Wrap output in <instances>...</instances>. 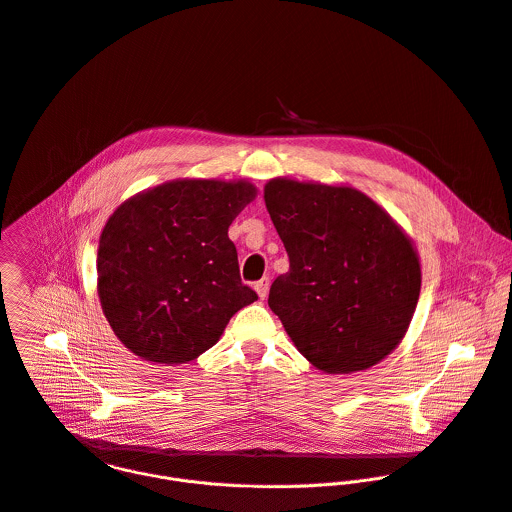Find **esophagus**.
Instances as JSON below:
<instances>
[{
    "instance_id": "esophagus-1",
    "label": "esophagus",
    "mask_w": 512,
    "mask_h": 512,
    "mask_svg": "<svg viewBox=\"0 0 512 512\" xmlns=\"http://www.w3.org/2000/svg\"><path fill=\"white\" fill-rule=\"evenodd\" d=\"M255 291L259 293V297H261V299H265V297H267V293H269V277L259 279V281L255 283Z\"/></svg>"
}]
</instances>
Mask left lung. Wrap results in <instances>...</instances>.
Masks as SVG:
<instances>
[{
    "label": "left lung",
    "mask_w": 512,
    "mask_h": 512,
    "mask_svg": "<svg viewBox=\"0 0 512 512\" xmlns=\"http://www.w3.org/2000/svg\"><path fill=\"white\" fill-rule=\"evenodd\" d=\"M265 205L289 255L269 307L295 348L327 374L384 360L402 342L420 295L412 241L352 187L273 179Z\"/></svg>",
    "instance_id": "obj_1"
}]
</instances>
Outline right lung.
Segmentation results:
<instances>
[{"label": "right lung", "mask_w": 512, "mask_h": 512, "mask_svg": "<svg viewBox=\"0 0 512 512\" xmlns=\"http://www.w3.org/2000/svg\"><path fill=\"white\" fill-rule=\"evenodd\" d=\"M253 199L245 181H173L114 211L98 245V295L132 354L187 364L257 299L229 239V225Z\"/></svg>", "instance_id": "right-lung-1"}]
</instances>
